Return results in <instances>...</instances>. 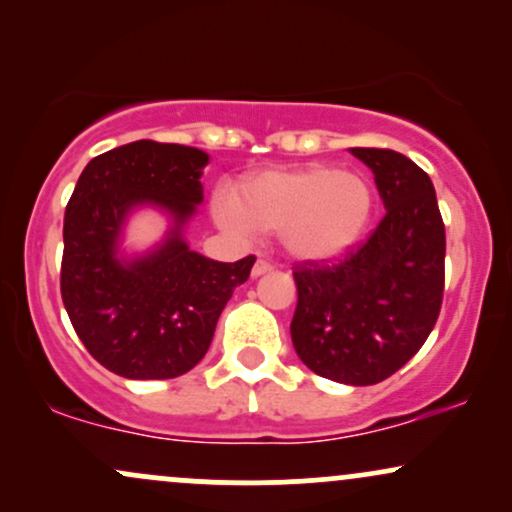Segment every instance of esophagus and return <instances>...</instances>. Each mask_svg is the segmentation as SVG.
<instances>
[{
    "label": "esophagus",
    "instance_id": "obj_1",
    "mask_svg": "<svg viewBox=\"0 0 512 512\" xmlns=\"http://www.w3.org/2000/svg\"><path fill=\"white\" fill-rule=\"evenodd\" d=\"M272 269H274V264H272V262H267V260H257V262H255V267H252V276H262V274L272 272Z\"/></svg>",
    "mask_w": 512,
    "mask_h": 512
}]
</instances>
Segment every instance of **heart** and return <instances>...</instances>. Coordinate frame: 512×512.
<instances>
[{"label": "heart", "instance_id": "obj_1", "mask_svg": "<svg viewBox=\"0 0 512 512\" xmlns=\"http://www.w3.org/2000/svg\"><path fill=\"white\" fill-rule=\"evenodd\" d=\"M211 209L219 226L236 236L279 231L291 255L325 260L363 238L375 192L366 175L315 163L245 175L236 192H219Z\"/></svg>", "mask_w": 512, "mask_h": 512}]
</instances>
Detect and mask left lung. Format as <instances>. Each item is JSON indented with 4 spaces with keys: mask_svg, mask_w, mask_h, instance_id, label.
Instances as JSON below:
<instances>
[{
    "mask_svg": "<svg viewBox=\"0 0 512 512\" xmlns=\"http://www.w3.org/2000/svg\"><path fill=\"white\" fill-rule=\"evenodd\" d=\"M373 170L385 216L334 264L293 269V349L344 385L383 383L436 327L445 289V226L428 175L390 149H351Z\"/></svg>",
    "mask_w": 512,
    "mask_h": 512,
    "instance_id": "8db88e82",
    "label": "left lung"
}]
</instances>
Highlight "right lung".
<instances>
[{"label":"right lung","instance_id":"right-lung-1","mask_svg":"<svg viewBox=\"0 0 512 512\" xmlns=\"http://www.w3.org/2000/svg\"><path fill=\"white\" fill-rule=\"evenodd\" d=\"M209 156L151 139L91 158L64 211L62 303L74 332L103 368L129 380H168L207 354L221 310L248 281L255 257L214 262L187 248L182 223L202 202ZM149 201L176 228L156 253L127 265L114 257L126 211Z\"/></svg>","mask_w":512,"mask_h":512}]
</instances>
